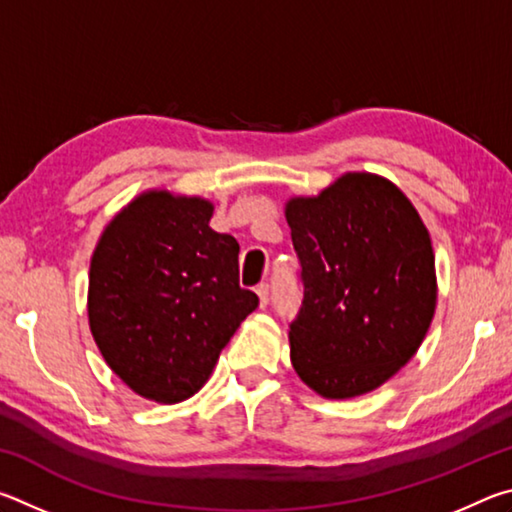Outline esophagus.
Returning a JSON list of instances; mask_svg holds the SVG:
<instances>
[{"label": "esophagus", "instance_id": "34e87169", "mask_svg": "<svg viewBox=\"0 0 512 512\" xmlns=\"http://www.w3.org/2000/svg\"><path fill=\"white\" fill-rule=\"evenodd\" d=\"M257 296H259V305L266 307L268 300H271V289H268V284H259Z\"/></svg>", "mask_w": 512, "mask_h": 512}]
</instances>
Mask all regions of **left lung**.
<instances>
[{
  "label": "left lung",
  "instance_id": "obj_1",
  "mask_svg": "<svg viewBox=\"0 0 512 512\" xmlns=\"http://www.w3.org/2000/svg\"><path fill=\"white\" fill-rule=\"evenodd\" d=\"M302 302L289 323L291 363L329 400L379 388L418 352L436 309L429 232L400 189L345 173L287 203Z\"/></svg>",
  "mask_w": 512,
  "mask_h": 512
}]
</instances>
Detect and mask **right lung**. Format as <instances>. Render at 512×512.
<instances>
[{"label":"right lung","instance_id":"1","mask_svg":"<svg viewBox=\"0 0 512 512\" xmlns=\"http://www.w3.org/2000/svg\"><path fill=\"white\" fill-rule=\"evenodd\" d=\"M212 203L146 192L103 232L90 264L94 341L146 400L201 391L259 298L239 287V244L210 228Z\"/></svg>","mask_w":512,"mask_h":512}]
</instances>
